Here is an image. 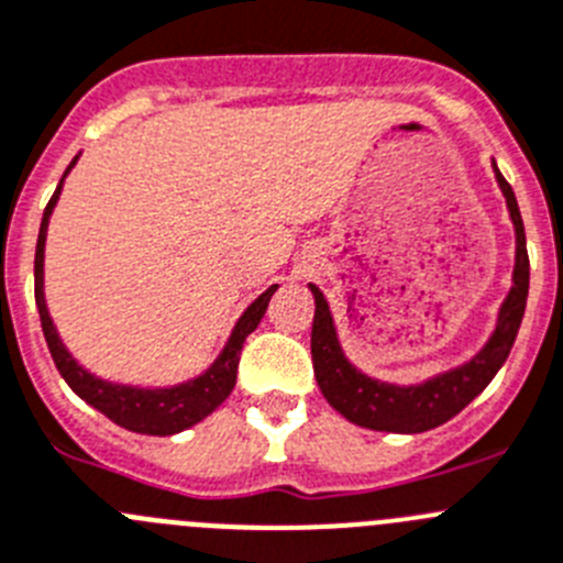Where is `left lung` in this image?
<instances>
[{"instance_id": "left-lung-1", "label": "left lung", "mask_w": 563, "mask_h": 563, "mask_svg": "<svg viewBox=\"0 0 563 563\" xmlns=\"http://www.w3.org/2000/svg\"><path fill=\"white\" fill-rule=\"evenodd\" d=\"M496 168V165H494ZM496 181L503 187L508 199L510 219L516 227V269H514V288L508 300L503 302L499 322H496L494 336L488 339L483 351L471 358L463 367L443 373L418 387H395V384H382L376 378L362 376L347 358L336 342L333 319L328 311V302L317 286H311L317 311H313L311 328V356L313 373L322 395L328 398L336 412L364 429L376 432H404L418 434L440 427L445 420H452L460 409L468 407L479 393L490 384V378L499 373V367L508 358L510 347L519 333L525 306H528L530 288V257H528V238H525V224L521 212L516 205L514 187L505 181V176L496 168Z\"/></svg>"}]
</instances>
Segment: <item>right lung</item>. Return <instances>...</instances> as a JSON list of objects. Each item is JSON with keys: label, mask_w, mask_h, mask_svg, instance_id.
<instances>
[{"label": "right lung", "mask_w": 563, "mask_h": 563, "mask_svg": "<svg viewBox=\"0 0 563 563\" xmlns=\"http://www.w3.org/2000/svg\"><path fill=\"white\" fill-rule=\"evenodd\" d=\"M73 165H69V168H73ZM58 194H60V185L55 187L53 199H49L47 210H44L42 230H38V244H35V306H38V317H42V331H44V339H47V347L49 353H53V362L55 367H58L60 376H64V382H67L86 404H92V407L100 409L106 418L120 423V427L131 429V432L176 434L181 432V429L194 427V423L205 420L212 409L221 407V404L227 401V395H230L232 387H235L241 347H244L246 336L255 331L257 322H261L263 313H266V308H269L272 294L277 291V286L266 288V291H263L250 308H246L244 317L238 319L235 331H232L230 342H227L219 362L212 364L205 376H199L196 382H187L174 389H134V387H118V384L100 382V378L89 376L86 369H80L78 364H75V358H69V353L64 351V344H60L58 333H55L53 319H49L47 313V306H44V288H42L44 235H47L49 212H53Z\"/></svg>", "instance_id": "right-lung-1"}]
</instances>
